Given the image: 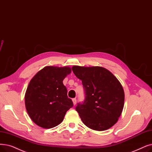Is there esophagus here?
<instances>
[{"instance_id": "1", "label": "esophagus", "mask_w": 152, "mask_h": 152, "mask_svg": "<svg viewBox=\"0 0 152 152\" xmlns=\"http://www.w3.org/2000/svg\"><path fill=\"white\" fill-rule=\"evenodd\" d=\"M72 102H73V105H76V98H73V99H72Z\"/></svg>"}]
</instances>
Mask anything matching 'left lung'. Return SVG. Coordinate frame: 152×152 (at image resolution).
Returning a JSON list of instances; mask_svg holds the SVG:
<instances>
[{
  "label": "left lung",
  "instance_id": "obj_1",
  "mask_svg": "<svg viewBox=\"0 0 152 152\" xmlns=\"http://www.w3.org/2000/svg\"><path fill=\"white\" fill-rule=\"evenodd\" d=\"M72 70L82 81L85 92L76 110L85 125L92 130H107L117 122L124 105L121 83L108 69L100 66H74Z\"/></svg>",
  "mask_w": 152,
  "mask_h": 152
}]
</instances>
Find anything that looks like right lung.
<instances>
[{
    "label": "right lung",
    "mask_w": 152,
    "mask_h": 152,
    "mask_svg": "<svg viewBox=\"0 0 152 152\" xmlns=\"http://www.w3.org/2000/svg\"><path fill=\"white\" fill-rule=\"evenodd\" d=\"M71 72L68 66H46L30 81L25 95V107L31 119L38 126L45 129L57 126L73 106L63 83Z\"/></svg>",
    "instance_id": "1"
}]
</instances>
